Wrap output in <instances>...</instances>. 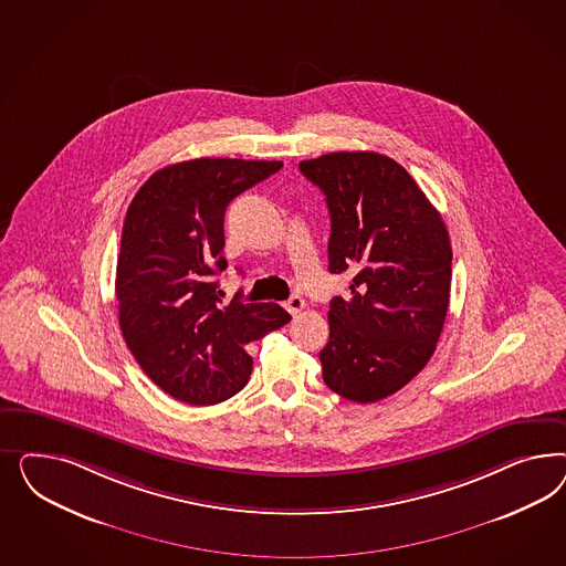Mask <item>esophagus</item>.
Returning <instances> with one entry per match:
<instances>
[{"label":"esophagus","mask_w":566,"mask_h":566,"mask_svg":"<svg viewBox=\"0 0 566 566\" xmlns=\"http://www.w3.org/2000/svg\"><path fill=\"white\" fill-rule=\"evenodd\" d=\"M284 307L289 308L291 315H298V313L305 308V301H303L301 296H291V298L284 303Z\"/></svg>","instance_id":"obj_1"}]
</instances>
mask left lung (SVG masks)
I'll return each instance as SVG.
<instances>
[{
  "instance_id": "obj_1",
  "label": "left lung",
  "mask_w": 566,
  "mask_h": 566,
  "mask_svg": "<svg viewBox=\"0 0 566 566\" xmlns=\"http://www.w3.org/2000/svg\"><path fill=\"white\" fill-rule=\"evenodd\" d=\"M326 195L327 270L350 272V294L327 311L324 381L353 402L405 388L431 359L444 327L452 249L438 209L395 159L338 151L298 164Z\"/></svg>"
}]
</instances>
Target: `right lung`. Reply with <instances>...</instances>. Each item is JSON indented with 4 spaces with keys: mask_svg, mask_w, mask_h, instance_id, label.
Masks as SVG:
<instances>
[{
    "mask_svg": "<svg viewBox=\"0 0 566 566\" xmlns=\"http://www.w3.org/2000/svg\"><path fill=\"white\" fill-rule=\"evenodd\" d=\"M282 161L201 157L168 166L138 189L116 268L120 329L140 369L166 395L197 407L240 392L253 369L244 346L291 322L275 303L226 307L218 296L223 213Z\"/></svg>",
    "mask_w": 566,
    "mask_h": 566,
    "instance_id": "obj_1",
    "label": "right lung"
}]
</instances>
